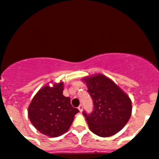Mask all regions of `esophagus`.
Masks as SVG:
<instances>
[{
	"instance_id": "1",
	"label": "esophagus",
	"mask_w": 159,
	"mask_h": 159,
	"mask_svg": "<svg viewBox=\"0 0 159 159\" xmlns=\"http://www.w3.org/2000/svg\"><path fill=\"white\" fill-rule=\"evenodd\" d=\"M78 110L81 111V112L83 111V106L81 105V104L79 106H78Z\"/></svg>"
}]
</instances>
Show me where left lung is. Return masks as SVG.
Returning a JSON list of instances; mask_svg holds the SVG:
<instances>
[{"label": "left lung", "instance_id": "8db88e82", "mask_svg": "<svg viewBox=\"0 0 159 159\" xmlns=\"http://www.w3.org/2000/svg\"><path fill=\"white\" fill-rule=\"evenodd\" d=\"M84 81L93 102L90 114L83 111L90 130L102 137L119 132L131 116V100L118 85L102 74L86 77Z\"/></svg>", "mask_w": 159, "mask_h": 159}]
</instances>
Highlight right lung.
<instances>
[{
    "mask_svg": "<svg viewBox=\"0 0 159 159\" xmlns=\"http://www.w3.org/2000/svg\"><path fill=\"white\" fill-rule=\"evenodd\" d=\"M63 83L45 85L31 100L28 115L38 131L50 137H60L69 130L79 111L71 105L70 98L62 94Z\"/></svg>",
    "mask_w": 159,
    "mask_h": 159,
    "instance_id": "obj_1",
    "label": "right lung"
}]
</instances>
